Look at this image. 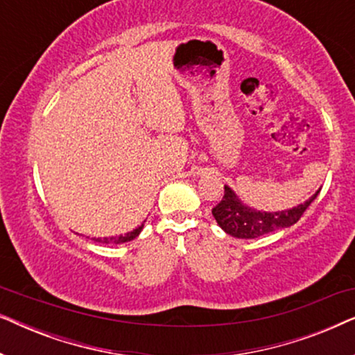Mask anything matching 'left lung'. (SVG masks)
<instances>
[{
	"instance_id": "1",
	"label": "left lung",
	"mask_w": 355,
	"mask_h": 355,
	"mask_svg": "<svg viewBox=\"0 0 355 355\" xmlns=\"http://www.w3.org/2000/svg\"><path fill=\"white\" fill-rule=\"evenodd\" d=\"M318 192L320 189L309 200H305L297 207L289 208V210L263 211L245 205L230 186H225L223 200L213 208L211 213L215 216L218 226L226 234L237 237V239H255V237L265 236L276 230H284V227L295 225L310 203L317 198Z\"/></svg>"
}]
</instances>
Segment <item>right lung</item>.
<instances>
[{
  "label": "right lung",
  "mask_w": 355,
  "mask_h": 355,
  "mask_svg": "<svg viewBox=\"0 0 355 355\" xmlns=\"http://www.w3.org/2000/svg\"><path fill=\"white\" fill-rule=\"evenodd\" d=\"M144 223H145V221H144ZM144 223H142V225H140L139 227H135V230L130 231V232H125V234L103 237V239H101V237H98V239H96V237H94V241H96V242H103V244H124V242L132 241V239H135V237H137V236L140 234V231L144 230Z\"/></svg>",
  "instance_id": "1"
}]
</instances>
